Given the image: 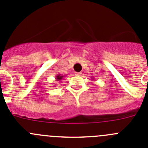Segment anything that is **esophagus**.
Wrapping results in <instances>:
<instances>
[{"mask_svg": "<svg viewBox=\"0 0 148 148\" xmlns=\"http://www.w3.org/2000/svg\"><path fill=\"white\" fill-rule=\"evenodd\" d=\"M75 75H81V73H75Z\"/></svg>", "mask_w": 148, "mask_h": 148, "instance_id": "esophagus-1", "label": "esophagus"}]
</instances>
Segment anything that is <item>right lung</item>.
I'll list each match as a JSON object with an SVG mask.
<instances>
[{
    "mask_svg": "<svg viewBox=\"0 0 148 148\" xmlns=\"http://www.w3.org/2000/svg\"><path fill=\"white\" fill-rule=\"evenodd\" d=\"M64 78V75H61V74H59L56 76V81H61L62 80V78Z\"/></svg>",
    "mask_w": 148,
    "mask_h": 148,
    "instance_id": "right-lung-1",
    "label": "right lung"
}]
</instances>
